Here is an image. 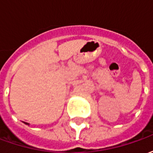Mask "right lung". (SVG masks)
<instances>
[{
  "label": "right lung",
  "instance_id": "obj_1",
  "mask_svg": "<svg viewBox=\"0 0 153 153\" xmlns=\"http://www.w3.org/2000/svg\"><path fill=\"white\" fill-rule=\"evenodd\" d=\"M24 123H25V125H29V124H28V123H26V122H24Z\"/></svg>",
  "mask_w": 153,
  "mask_h": 153
}]
</instances>
